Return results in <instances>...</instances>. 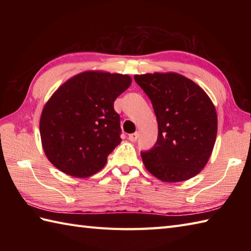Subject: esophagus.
<instances>
[{"mask_svg": "<svg viewBox=\"0 0 251 251\" xmlns=\"http://www.w3.org/2000/svg\"><path fill=\"white\" fill-rule=\"evenodd\" d=\"M138 136H139V135H138V132H134V134H130V135L128 136V139H129L130 141L134 142V141H136V140L138 139Z\"/></svg>", "mask_w": 251, "mask_h": 251, "instance_id": "1", "label": "esophagus"}]
</instances>
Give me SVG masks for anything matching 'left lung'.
I'll return each instance as SVG.
<instances>
[{
  "mask_svg": "<svg viewBox=\"0 0 251 251\" xmlns=\"http://www.w3.org/2000/svg\"><path fill=\"white\" fill-rule=\"evenodd\" d=\"M134 78L150 98L158 125L155 145L141 152L146 168L165 182L193 178L205 167L216 142L214 103L199 85L177 73Z\"/></svg>",
  "mask_w": 251,
  "mask_h": 251,
  "instance_id": "1",
  "label": "left lung"
}]
</instances>
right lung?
<instances>
[{
    "instance_id": "add662e5",
    "label": "right lung",
    "mask_w": 251,
    "mask_h": 251,
    "mask_svg": "<svg viewBox=\"0 0 251 251\" xmlns=\"http://www.w3.org/2000/svg\"><path fill=\"white\" fill-rule=\"evenodd\" d=\"M130 84L128 75L88 71L56 90L40 121L42 145L55 167L78 178L104 167L122 141L114 101Z\"/></svg>"
}]
</instances>
